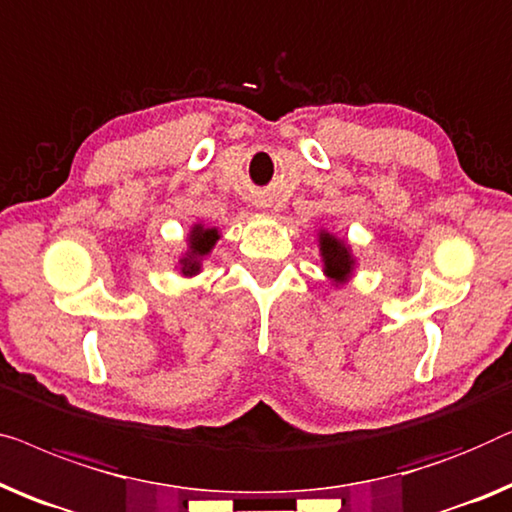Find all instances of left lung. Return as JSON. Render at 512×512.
<instances>
[{"instance_id": "left-lung-1", "label": "left lung", "mask_w": 512, "mask_h": 512, "mask_svg": "<svg viewBox=\"0 0 512 512\" xmlns=\"http://www.w3.org/2000/svg\"><path fill=\"white\" fill-rule=\"evenodd\" d=\"M318 247H321V256L325 263V274L337 284H342L353 272V258L351 249L346 247L344 240H337L335 235L321 233L318 235Z\"/></svg>"}]
</instances>
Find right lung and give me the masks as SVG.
Wrapping results in <instances>:
<instances>
[{"label":"right lung","mask_w":512,"mask_h":512,"mask_svg":"<svg viewBox=\"0 0 512 512\" xmlns=\"http://www.w3.org/2000/svg\"><path fill=\"white\" fill-rule=\"evenodd\" d=\"M219 240V231L217 228H203V226H194V231L189 235V251L187 256L182 258V272L184 274H196L201 270V256L210 254V249L214 247V242Z\"/></svg>","instance_id":"1"}]
</instances>
